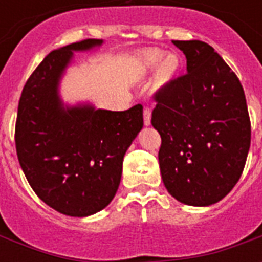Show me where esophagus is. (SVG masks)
<instances>
[{
	"instance_id": "34e87169",
	"label": "esophagus",
	"mask_w": 262,
	"mask_h": 262,
	"mask_svg": "<svg viewBox=\"0 0 262 262\" xmlns=\"http://www.w3.org/2000/svg\"><path fill=\"white\" fill-rule=\"evenodd\" d=\"M150 114H152L150 108L145 107L144 108V124L145 125H150Z\"/></svg>"
}]
</instances>
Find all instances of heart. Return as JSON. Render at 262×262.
I'll list each match as a JSON object with an SVG mask.
<instances>
[{"label":"heart","instance_id":"1","mask_svg":"<svg viewBox=\"0 0 262 262\" xmlns=\"http://www.w3.org/2000/svg\"><path fill=\"white\" fill-rule=\"evenodd\" d=\"M142 66L148 71L158 68V81L160 83H169L180 70V58L174 53L163 55L160 51L149 50L142 54Z\"/></svg>","mask_w":262,"mask_h":262}]
</instances>
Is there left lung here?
Here are the masks:
<instances>
[{
  "label": "left lung",
  "instance_id": "left-lung-1",
  "mask_svg": "<svg viewBox=\"0 0 262 262\" xmlns=\"http://www.w3.org/2000/svg\"><path fill=\"white\" fill-rule=\"evenodd\" d=\"M173 45L186 55L187 74L155 95L162 180L177 201L208 207L228 195L243 173L251 141L247 103L236 74L211 46Z\"/></svg>",
  "mask_w": 262,
  "mask_h": 262
}]
</instances>
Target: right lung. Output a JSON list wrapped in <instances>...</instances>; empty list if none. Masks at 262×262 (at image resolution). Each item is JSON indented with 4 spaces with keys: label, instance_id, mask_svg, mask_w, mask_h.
<instances>
[{
    "label": "right lung",
    "instance_id": "obj_1",
    "mask_svg": "<svg viewBox=\"0 0 262 262\" xmlns=\"http://www.w3.org/2000/svg\"><path fill=\"white\" fill-rule=\"evenodd\" d=\"M103 40L88 39L51 51L26 82L18 106L15 145L19 165L40 200L68 216L102 211L117 192L124 155L144 127L142 106L125 112L68 106L60 81L74 51Z\"/></svg>",
    "mask_w": 262,
    "mask_h": 262
}]
</instances>
